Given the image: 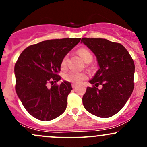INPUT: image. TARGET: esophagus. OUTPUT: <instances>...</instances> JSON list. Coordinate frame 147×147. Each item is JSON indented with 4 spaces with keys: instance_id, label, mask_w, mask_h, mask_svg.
Here are the masks:
<instances>
[{
    "instance_id": "obj_1",
    "label": "esophagus",
    "mask_w": 147,
    "mask_h": 147,
    "mask_svg": "<svg viewBox=\"0 0 147 147\" xmlns=\"http://www.w3.org/2000/svg\"><path fill=\"white\" fill-rule=\"evenodd\" d=\"M77 86V84H72V88H75Z\"/></svg>"
}]
</instances>
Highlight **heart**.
Instances as JSON below:
<instances>
[{
  "instance_id": "1",
  "label": "heart",
  "mask_w": 147,
  "mask_h": 147,
  "mask_svg": "<svg viewBox=\"0 0 147 147\" xmlns=\"http://www.w3.org/2000/svg\"><path fill=\"white\" fill-rule=\"evenodd\" d=\"M79 55L80 57L83 59V60L85 62L89 61H92V56L91 53L88 50L85 48H81L78 50ZM67 59H68V57L65 56L61 61V68H65L67 63ZM87 76L85 73L83 72H77L75 71H69L65 74L64 75V79L69 82L74 84H79L84 81V79H86Z\"/></svg>"
}]
</instances>
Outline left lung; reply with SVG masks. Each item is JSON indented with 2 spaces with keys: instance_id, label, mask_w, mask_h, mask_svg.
<instances>
[{
  "instance_id": "obj_1",
  "label": "left lung",
  "mask_w": 147,
  "mask_h": 147,
  "mask_svg": "<svg viewBox=\"0 0 147 147\" xmlns=\"http://www.w3.org/2000/svg\"><path fill=\"white\" fill-rule=\"evenodd\" d=\"M83 43L97 57L99 67L82 98L87 111L99 117L117 113L132 94L135 64L127 50L120 43L104 38H82ZM102 85L101 89L98 88Z\"/></svg>"
}]
</instances>
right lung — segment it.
<instances>
[{
  "instance_id": "add662e5",
  "label": "right lung",
  "mask_w": 147,
  "mask_h": 147,
  "mask_svg": "<svg viewBox=\"0 0 147 147\" xmlns=\"http://www.w3.org/2000/svg\"><path fill=\"white\" fill-rule=\"evenodd\" d=\"M80 38L52 39L30 45L14 66L16 92L25 109L34 117L50 121L66 109L71 84L58 75L63 57L80 41ZM55 83L50 89L49 83Z\"/></svg>"
}]
</instances>
